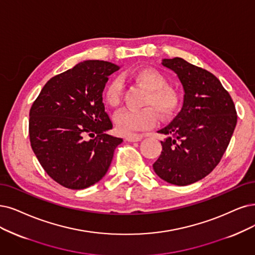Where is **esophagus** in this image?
<instances>
[{
  "mask_svg": "<svg viewBox=\"0 0 255 255\" xmlns=\"http://www.w3.org/2000/svg\"><path fill=\"white\" fill-rule=\"evenodd\" d=\"M143 138L142 135H136V134H132V135H128L125 137L126 140H128V142H138V140H140Z\"/></svg>",
  "mask_w": 255,
  "mask_h": 255,
  "instance_id": "obj_1",
  "label": "esophagus"
}]
</instances>
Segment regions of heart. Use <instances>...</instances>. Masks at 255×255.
I'll return each instance as SVG.
<instances>
[{"label": "heart", "mask_w": 255, "mask_h": 255, "mask_svg": "<svg viewBox=\"0 0 255 255\" xmlns=\"http://www.w3.org/2000/svg\"><path fill=\"white\" fill-rule=\"evenodd\" d=\"M131 78L148 91L145 105L152 106L162 118L170 117L175 111L178 104L177 93L172 88L167 87V80L161 72L153 68H144L134 71ZM122 91L121 81L113 79L104 90V101L112 108L118 107L121 103ZM153 108L126 109L118 112L115 117L117 130L121 134L126 135L153 126L157 120Z\"/></svg>", "instance_id": "obj_1"}]
</instances>
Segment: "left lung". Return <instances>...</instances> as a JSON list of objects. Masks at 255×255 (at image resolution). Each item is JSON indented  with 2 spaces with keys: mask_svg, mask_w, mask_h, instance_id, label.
<instances>
[{
  "mask_svg": "<svg viewBox=\"0 0 255 255\" xmlns=\"http://www.w3.org/2000/svg\"><path fill=\"white\" fill-rule=\"evenodd\" d=\"M184 89L182 110L158 133L163 150L152 165L167 183L187 186L208 175L227 149L238 116L228 91L211 72L184 59H164Z\"/></svg>",
  "mask_w": 255,
  "mask_h": 255,
  "instance_id": "left-lung-1",
  "label": "left lung"
}]
</instances>
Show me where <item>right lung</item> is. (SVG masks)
Segmentation results:
<instances>
[{
	"label": "right lung",
	"mask_w": 255,
	"mask_h": 255,
	"mask_svg": "<svg viewBox=\"0 0 255 255\" xmlns=\"http://www.w3.org/2000/svg\"><path fill=\"white\" fill-rule=\"evenodd\" d=\"M119 69L105 61L81 62L47 82L32 104L31 148L47 174L69 189L101 181L123 142L107 134L112 123L103 103L108 77Z\"/></svg>",
	"instance_id": "add662e5"
}]
</instances>
